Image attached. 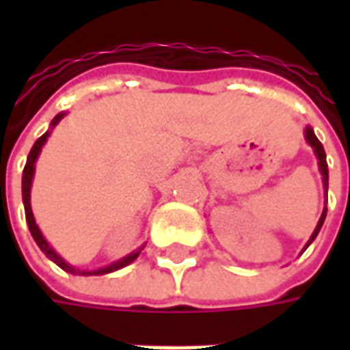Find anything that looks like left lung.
<instances>
[{
	"instance_id": "left-lung-1",
	"label": "left lung",
	"mask_w": 350,
	"mask_h": 350,
	"mask_svg": "<svg viewBox=\"0 0 350 350\" xmlns=\"http://www.w3.org/2000/svg\"><path fill=\"white\" fill-rule=\"evenodd\" d=\"M306 140H308V144L313 148V152H315L317 159H319V170H321V174H323V183H324V189L328 191V165H326V153H324V148L323 144L319 142V138L315 137V133H313V129L311 127H306ZM326 206H324L323 210V215H321V219H319V223H317L315 230H313V234H311V238H309V242L306 243V247L304 250H308L309 245H311V242L315 240L317 234H319V230H321V227H323L324 219H326Z\"/></svg>"
}]
</instances>
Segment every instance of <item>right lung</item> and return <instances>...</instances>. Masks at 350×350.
<instances>
[{
	"label": "right lung",
	"instance_id": "add662e5",
	"mask_svg": "<svg viewBox=\"0 0 350 350\" xmlns=\"http://www.w3.org/2000/svg\"><path fill=\"white\" fill-rule=\"evenodd\" d=\"M64 112L62 114H57L54 120H52V123H50V131L56 127L57 123H59V120L64 118ZM50 131H46L42 137L37 138V142L33 144V148H31V152H29V155H27V161H26V167H24V174H22V200H24V210H26V221H27V227H29V232H31V236H33V240L37 242V245L41 247V251L46 255V257L52 260V262H56L62 270L69 271V273H80V275H99V273H110V271H116L120 270V268H123V266H127V264H131L135 258L140 255V251H142V247L138 251H133L131 255H127V257H123L122 260H118V262H112L110 266H105V268H99V270H92V271H82V270H77L75 266H71V264H67L64 260V258L57 255L56 251L52 250L49 245V242L44 240V236L41 234V230H39V227H37V223H35V217H33V212H31V204H29V193H31V182H33V174H35V161H37V157H39V153H41V148L44 146V142H46V138L50 137Z\"/></svg>",
	"mask_w": 350,
	"mask_h": 350
}]
</instances>
